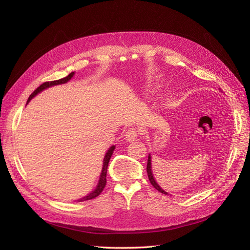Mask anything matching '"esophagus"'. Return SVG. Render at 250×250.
<instances>
[{
    "label": "esophagus",
    "mask_w": 250,
    "mask_h": 250,
    "mask_svg": "<svg viewBox=\"0 0 250 250\" xmlns=\"http://www.w3.org/2000/svg\"><path fill=\"white\" fill-rule=\"evenodd\" d=\"M139 135H140V131L137 129V128L130 127L128 128V129H126L124 137L128 142H133L139 138Z\"/></svg>",
    "instance_id": "34e87169"
}]
</instances>
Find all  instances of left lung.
<instances>
[{"label":"left lung","mask_w":250,"mask_h":250,"mask_svg":"<svg viewBox=\"0 0 250 250\" xmlns=\"http://www.w3.org/2000/svg\"><path fill=\"white\" fill-rule=\"evenodd\" d=\"M147 174H148V178H149V180H150V183H151V185H152L157 191H160L161 193H163V194H165V195H168V193L166 192V191H164L163 188L157 185V183L155 181V179H154V177H153V174H152V169H151V155L149 154V156H148V162H147Z\"/></svg>","instance_id":"left-lung-1"}]
</instances>
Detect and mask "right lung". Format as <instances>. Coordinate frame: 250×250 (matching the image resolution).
I'll list each match as a JSON object with an SVG mask.
<instances>
[{"mask_svg":"<svg viewBox=\"0 0 250 250\" xmlns=\"http://www.w3.org/2000/svg\"><path fill=\"white\" fill-rule=\"evenodd\" d=\"M73 76H74V72H72L71 74L67 75L66 77L62 78V79H59V80L48 81V82H44V83H42V85H40L39 87H37V88L34 90V92H33L31 95H30V97H29V99H28L27 103H28L30 100H31L33 97H35L37 94L41 93L42 90L46 89V88H48V87H50V86H53V85L63 84V83H66L67 81L71 80V78H72ZM115 148H116V146H111V147L107 150L106 154H105V156H104V160H103V167H102V172H101V175H100V178H99V183H98V185H97V187H96L95 190H94L92 193H89L87 196H85V197H82V198L78 199L77 201H85V200L94 199V198H96V197H97V196H99V195L101 194V192L103 191V188H105V185H106V173H107L108 163H109V160H110V157H111V155H112V153H113V150H115Z\"/></svg>","mask_w":250,"mask_h":250,"instance_id":"1","label":"right lung"}]
</instances>
